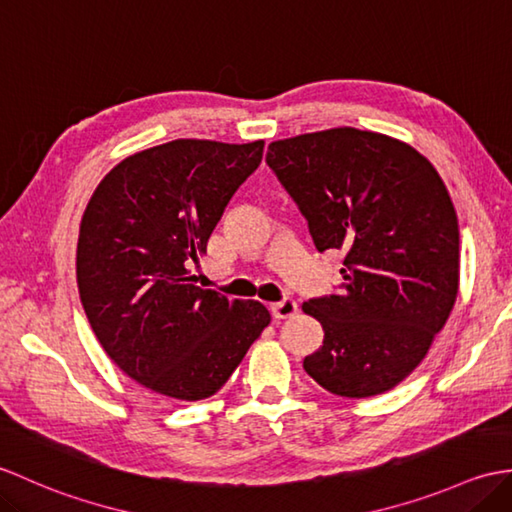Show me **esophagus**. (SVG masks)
<instances>
[{
  "instance_id": "obj_1",
  "label": "esophagus",
  "mask_w": 512,
  "mask_h": 512,
  "mask_svg": "<svg viewBox=\"0 0 512 512\" xmlns=\"http://www.w3.org/2000/svg\"><path fill=\"white\" fill-rule=\"evenodd\" d=\"M268 310L275 318H290L296 314V310H299V305H296V301L290 299V296H285V299L279 303H270Z\"/></svg>"
}]
</instances>
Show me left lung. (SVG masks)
I'll return each mask as SVG.
<instances>
[{
  "label": "left lung",
  "instance_id": "left-lung-1",
  "mask_svg": "<svg viewBox=\"0 0 512 512\" xmlns=\"http://www.w3.org/2000/svg\"><path fill=\"white\" fill-rule=\"evenodd\" d=\"M266 161L318 251L344 253L340 292L303 303L325 331L303 368L338 397L382 395L421 364L458 296L443 178L403 141L349 126L272 141Z\"/></svg>",
  "mask_w": 512,
  "mask_h": 512
}]
</instances>
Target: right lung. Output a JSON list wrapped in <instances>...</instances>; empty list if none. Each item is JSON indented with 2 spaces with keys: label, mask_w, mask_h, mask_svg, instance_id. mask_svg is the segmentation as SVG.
Returning a JSON list of instances; mask_svg holds the SVG:
<instances>
[{
  "label": "right lung",
  "mask_w": 512,
  "mask_h": 512,
  "mask_svg": "<svg viewBox=\"0 0 512 512\" xmlns=\"http://www.w3.org/2000/svg\"><path fill=\"white\" fill-rule=\"evenodd\" d=\"M261 154V139H174L135 152L102 178L82 216L76 277L93 334L159 395H216L270 323L259 301L229 303L189 270Z\"/></svg>",
  "instance_id": "add662e5"
}]
</instances>
